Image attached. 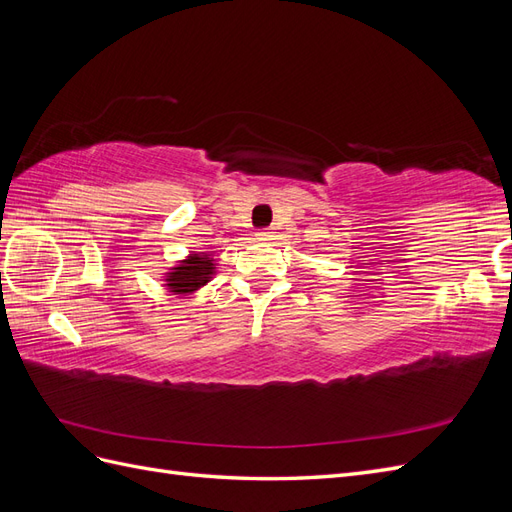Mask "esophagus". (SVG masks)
<instances>
[{"instance_id":"1","label":"esophagus","mask_w":512,"mask_h":512,"mask_svg":"<svg viewBox=\"0 0 512 512\" xmlns=\"http://www.w3.org/2000/svg\"><path fill=\"white\" fill-rule=\"evenodd\" d=\"M256 237H258V239H262V241H267V239L271 237V228H262V230H258V232H256Z\"/></svg>"}]
</instances>
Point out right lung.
<instances>
[{"mask_svg":"<svg viewBox=\"0 0 512 512\" xmlns=\"http://www.w3.org/2000/svg\"><path fill=\"white\" fill-rule=\"evenodd\" d=\"M215 273V262L209 254H190L185 260L179 262V267H173L166 275V286L175 294H188L205 286L211 275Z\"/></svg>","mask_w":512,"mask_h":512,"instance_id":"add662e5","label":"right lung"}]
</instances>
